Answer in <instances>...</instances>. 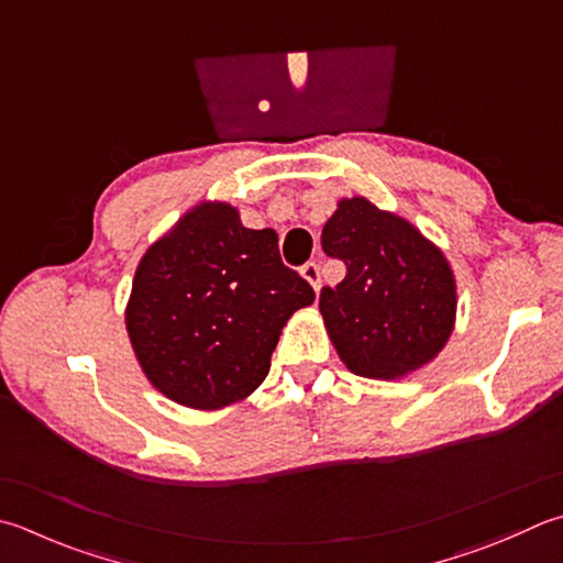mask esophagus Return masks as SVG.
Returning <instances> with one entry per match:
<instances>
[{"label":"esophagus","instance_id":"1","mask_svg":"<svg viewBox=\"0 0 563 563\" xmlns=\"http://www.w3.org/2000/svg\"><path fill=\"white\" fill-rule=\"evenodd\" d=\"M301 277L313 286V291L321 289V269H318L316 262H306L301 267Z\"/></svg>","mask_w":563,"mask_h":563}]
</instances>
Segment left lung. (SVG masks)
Returning a JSON list of instances; mask_svg holds the SVG:
<instances>
[{"label": "left lung", "mask_w": 563, "mask_h": 563, "mask_svg": "<svg viewBox=\"0 0 563 563\" xmlns=\"http://www.w3.org/2000/svg\"><path fill=\"white\" fill-rule=\"evenodd\" d=\"M321 245L347 269L335 289L323 286L318 309L350 373L399 379L441 353L459 296L446 254L419 228L353 196L338 200Z\"/></svg>", "instance_id": "left-lung-1"}]
</instances>
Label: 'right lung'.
<instances>
[{"label": "right lung", "instance_id": "1", "mask_svg": "<svg viewBox=\"0 0 563 563\" xmlns=\"http://www.w3.org/2000/svg\"><path fill=\"white\" fill-rule=\"evenodd\" d=\"M316 299L284 267L272 228L242 225L238 208L203 200L136 264L124 325L146 379L176 405H238L269 373L282 328Z\"/></svg>", "mask_w": 563, "mask_h": 563}]
</instances>
